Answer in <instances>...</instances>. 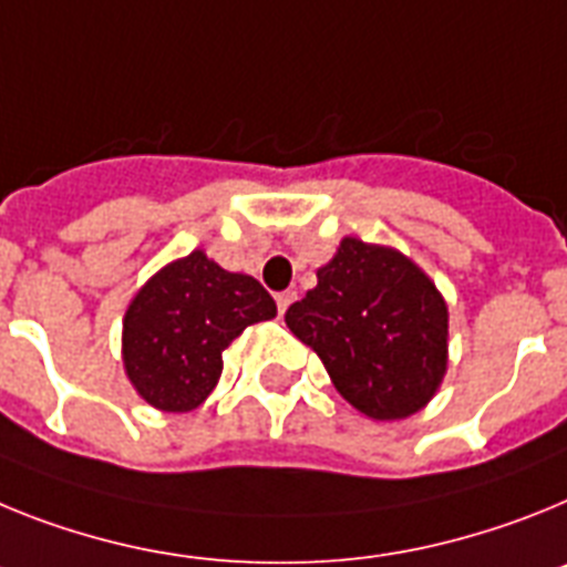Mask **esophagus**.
Segmentation results:
<instances>
[{
    "label": "esophagus",
    "mask_w": 567,
    "mask_h": 567,
    "mask_svg": "<svg viewBox=\"0 0 567 567\" xmlns=\"http://www.w3.org/2000/svg\"><path fill=\"white\" fill-rule=\"evenodd\" d=\"M293 299H297V293H293V290H282V293H279V297H277V308H279V313L288 311L290 302H293Z\"/></svg>",
    "instance_id": "esophagus-1"
}]
</instances>
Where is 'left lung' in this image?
Returning a JSON list of instances; mask_svg holds the SVG:
<instances>
[{
    "label": "left lung",
    "mask_w": 567,
    "mask_h": 567,
    "mask_svg": "<svg viewBox=\"0 0 567 567\" xmlns=\"http://www.w3.org/2000/svg\"><path fill=\"white\" fill-rule=\"evenodd\" d=\"M285 322L371 420L422 411L447 371V305L436 285L396 248L357 236H344Z\"/></svg>",
    "instance_id": "1"
}]
</instances>
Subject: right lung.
Returning a JSON list of instances; mask_svg holds the SVG:
<instances>
[{"label": "right lung", "mask_w": 567, "mask_h": 567, "mask_svg": "<svg viewBox=\"0 0 567 567\" xmlns=\"http://www.w3.org/2000/svg\"><path fill=\"white\" fill-rule=\"evenodd\" d=\"M277 317V302L248 274L219 268L205 250L165 265L122 319V362L147 405L194 411L223 377V351L248 324Z\"/></svg>", "instance_id": "obj_1"}]
</instances>
